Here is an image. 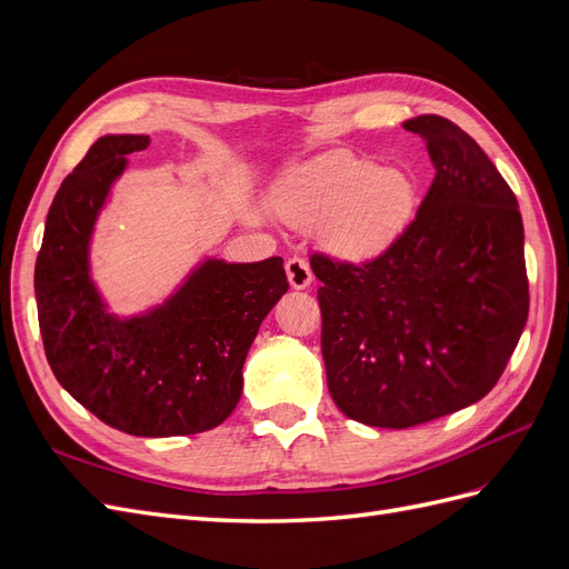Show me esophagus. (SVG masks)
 Masks as SVG:
<instances>
[{
  "mask_svg": "<svg viewBox=\"0 0 569 569\" xmlns=\"http://www.w3.org/2000/svg\"><path fill=\"white\" fill-rule=\"evenodd\" d=\"M284 270H287V280H289L291 289H306L308 284L313 282L311 266H308V263L303 261V258H299V256L289 258L287 266H284Z\"/></svg>",
  "mask_w": 569,
  "mask_h": 569,
  "instance_id": "obj_1",
  "label": "esophagus"
}]
</instances>
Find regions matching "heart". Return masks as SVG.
<instances>
[{"mask_svg": "<svg viewBox=\"0 0 569 569\" xmlns=\"http://www.w3.org/2000/svg\"><path fill=\"white\" fill-rule=\"evenodd\" d=\"M274 206L291 228L320 230L325 249L339 261L363 266L406 234L420 192L403 168L335 151L289 170L274 189Z\"/></svg>", "mask_w": 569, "mask_h": 569, "instance_id": "b5f03b06", "label": "heart"}]
</instances>
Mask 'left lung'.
Returning a JSON list of instances; mask_svg holds the SVG:
<instances>
[{
  "label": "left lung",
  "mask_w": 569,
  "mask_h": 569,
  "mask_svg": "<svg viewBox=\"0 0 569 569\" xmlns=\"http://www.w3.org/2000/svg\"><path fill=\"white\" fill-rule=\"evenodd\" d=\"M403 128L435 166L406 234L366 266L311 258L327 389L343 416L387 429L485 399L529 313L525 228L508 182L449 118Z\"/></svg>",
  "instance_id": "8db88e82"
}]
</instances>
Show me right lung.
<instances>
[{
    "mask_svg": "<svg viewBox=\"0 0 569 569\" xmlns=\"http://www.w3.org/2000/svg\"><path fill=\"white\" fill-rule=\"evenodd\" d=\"M149 134H104L49 206L36 263L49 368L73 399L134 437L199 435L226 422L263 318L287 291L282 258L228 263L203 256L147 311L113 313L92 278L97 220Z\"/></svg>",
    "mask_w": 569,
    "mask_h": 569,
    "instance_id": "1",
    "label": "right lung"
}]
</instances>
